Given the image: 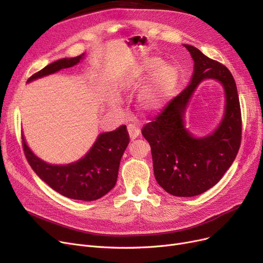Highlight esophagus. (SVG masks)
<instances>
[{
  "label": "esophagus",
  "mask_w": 263,
  "mask_h": 263,
  "mask_svg": "<svg viewBox=\"0 0 263 263\" xmlns=\"http://www.w3.org/2000/svg\"><path fill=\"white\" fill-rule=\"evenodd\" d=\"M128 132H129V135H130V139L133 141L137 139L139 135H140V129L137 128L134 124H129L128 125Z\"/></svg>",
  "instance_id": "obj_1"
}]
</instances>
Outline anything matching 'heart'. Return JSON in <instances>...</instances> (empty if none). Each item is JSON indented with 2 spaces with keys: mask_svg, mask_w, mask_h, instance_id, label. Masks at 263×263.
<instances>
[{
  "mask_svg": "<svg viewBox=\"0 0 263 263\" xmlns=\"http://www.w3.org/2000/svg\"><path fill=\"white\" fill-rule=\"evenodd\" d=\"M179 80L180 73L176 65L163 62L158 56H145L126 69L120 79V85L123 89L132 90L146 81L138 94V104L143 111L155 114L164 108L171 100Z\"/></svg>",
  "mask_w": 263,
  "mask_h": 263,
  "instance_id": "b5f03b06",
  "label": "heart"
}]
</instances>
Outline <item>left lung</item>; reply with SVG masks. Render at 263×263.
Returning <instances> with one entry per match:
<instances>
[{
	"instance_id": "left-lung-1",
	"label": "left lung",
	"mask_w": 263,
	"mask_h": 263,
	"mask_svg": "<svg viewBox=\"0 0 263 263\" xmlns=\"http://www.w3.org/2000/svg\"><path fill=\"white\" fill-rule=\"evenodd\" d=\"M193 61L189 85L142 130L152 149L154 174L159 185L179 197L205 193L221 180L235 160L241 138L237 87L226 66L210 60L198 48L183 44ZM206 80L218 81L225 90V111L216 130L197 138L187 129L185 114L192 93Z\"/></svg>"
}]
</instances>
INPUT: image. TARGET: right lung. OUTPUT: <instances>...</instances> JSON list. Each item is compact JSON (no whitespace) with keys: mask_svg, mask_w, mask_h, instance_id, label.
Listing matches in <instances>:
<instances>
[{"mask_svg":"<svg viewBox=\"0 0 263 263\" xmlns=\"http://www.w3.org/2000/svg\"><path fill=\"white\" fill-rule=\"evenodd\" d=\"M84 57L85 53L58 60L31 76L27 83L70 68ZM129 140L124 124L114 131L103 132L82 158L67 164H52L39 158L28 146L24 135L23 145L29 164L48 186L65 197L91 201L103 197L116 185L120 160Z\"/></svg>","mask_w":263,"mask_h":263,"instance_id":"obj_1","label":"right lung"}]
</instances>
